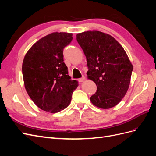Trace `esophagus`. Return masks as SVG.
<instances>
[{
  "mask_svg": "<svg viewBox=\"0 0 156 156\" xmlns=\"http://www.w3.org/2000/svg\"><path fill=\"white\" fill-rule=\"evenodd\" d=\"M78 81H79V82H80V83H83V82H84V81H85V77H83L82 78H80V79H78Z\"/></svg>",
  "mask_w": 156,
  "mask_h": 156,
  "instance_id": "34e87169",
  "label": "esophagus"
}]
</instances>
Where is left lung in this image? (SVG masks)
<instances>
[{"label":"left lung","mask_w":156,"mask_h":156,"mask_svg":"<svg viewBox=\"0 0 156 156\" xmlns=\"http://www.w3.org/2000/svg\"><path fill=\"white\" fill-rule=\"evenodd\" d=\"M77 41L86 56L88 79L97 86L90 101L108 109L121 101L129 88L132 71L129 58L122 46L111 35L98 30L79 33Z\"/></svg>","instance_id":"8db88e82"}]
</instances>
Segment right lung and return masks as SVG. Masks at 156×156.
<instances>
[{
	"label": "right lung",
	"instance_id": "add662e5",
	"mask_svg": "<svg viewBox=\"0 0 156 156\" xmlns=\"http://www.w3.org/2000/svg\"><path fill=\"white\" fill-rule=\"evenodd\" d=\"M72 36L68 32L51 33L37 41L23 59L26 91L41 110L51 113L64 110L79 85L76 80H71L63 59V49L72 41Z\"/></svg>",
	"mask_w": 156,
	"mask_h": 156
}]
</instances>
